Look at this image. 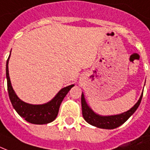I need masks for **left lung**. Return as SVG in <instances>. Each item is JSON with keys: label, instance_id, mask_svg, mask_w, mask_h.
<instances>
[{"label": "left lung", "instance_id": "1", "mask_svg": "<svg viewBox=\"0 0 150 150\" xmlns=\"http://www.w3.org/2000/svg\"><path fill=\"white\" fill-rule=\"evenodd\" d=\"M143 93L141 95L139 100L134 105L131 109L129 110L128 111L125 112L123 114L118 115H113V116H100V115H96L95 112H93L89 106H87L85 98H84L83 94H82L81 97V102H82V111H83V116L84 119L87 122L92 125V126H96L98 128L102 129H115L117 128L123 123L128 120V118L131 116L134 112L136 111L137 107L139 106L142 98Z\"/></svg>", "mask_w": 150, "mask_h": 150}]
</instances>
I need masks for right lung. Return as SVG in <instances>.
Returning a JSON list of instances; mask_svg holds the SVG:
<instances>
[{
	"label": "right lung",
	"instance_id": "1",
	"mask_svg": "<svg viewBox=\"0 0 150 150\" xmlns=\"http://www.w3.org/2000/svg\"><path fill=\"white\" fill-rule=\"evenodd\" d=\"M9 56L6 63V78H7L8 96L14 109L16 110V111L18 113V115L21 117H24L25 120L30 123L42 125V124L52 122V121L55 120V117L58 115L59 109L62 101L74 85L66 86L60 90L52 100L46 104L32 105L24 103L17 97L11 85L9 75H8V66Z\"/></svg>",
	"mask_w": 150,
	"mask_h": 150
}]
</instances>
